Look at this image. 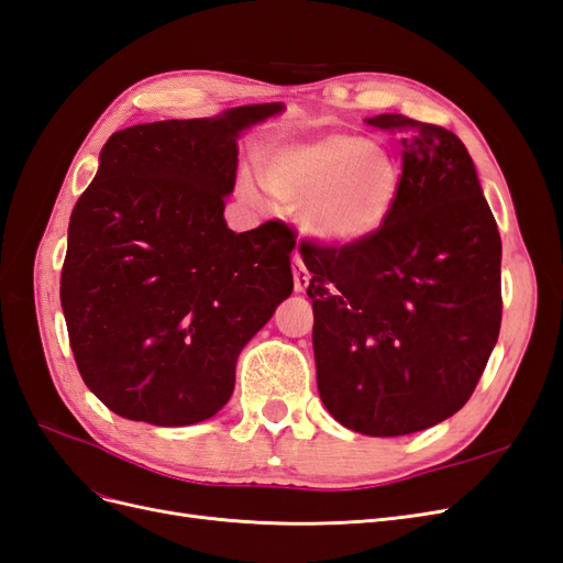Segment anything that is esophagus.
<instances>
[{"instance_id":"esophagus-1","label":"esophagus","mask_w":563,"mask_h":563,"mask_svg":"<svg viewBox=\"0 0 563 563\" xmlns=\"http://www.w3.org/2000/svg\"><path fill=\"white\" fill-rule=\"evenodd\" d=\"M294 284H296L298 294H302L310 284V272H308V267H305L300 255H296V258H294Z\"/></svg>"}]
</instances>
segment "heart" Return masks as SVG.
I'll return each mask as SVG.
<instances>
[{
	"instance_id": "heart-1",
	"label": "heart",
	"mask_w": 563,
	"mask_h": 563,
	"mask_svg": "<svg viewBox=\"0 0 563 563\" xmlns=\"http://www.w3.org/2000/svg\"><path fill=\"white\" fill-rule=\"evenodd\" d=\"M267 190L302 203V228L317 240L347 246L383 230L401 187L397 159L354 133L286 143L265 162Z\"/></svg>"
}]
</instances>
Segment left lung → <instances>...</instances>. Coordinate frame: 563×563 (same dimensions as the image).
<instances>
[{
  "instance_id": "1",
  "label": "left lung",
  "mask_w": 563,
  "mask_h": 563,
  "mask_svg": "<svg viewBox=\"0 0 563 563\" xmlns=\"http://www.w3.org/2000/svg\"><path fill=\"white\" fill-rule=\"evenodd\" d=\"M366 122L404 147L395 211L364 242H302L300 255L323 406L360 434L401 437L457 413L479 383L500 333L503 244L453 131Z\"/></svg>"
}]
</instances>
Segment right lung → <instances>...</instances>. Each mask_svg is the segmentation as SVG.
Wrapping results in <instances>:
<instances>
[{
	"mask_svg": "<svg viewBox=\"0 0 563 563\" xmlns=\"http://www.w3.org/2000/svg\"><path fill=\"white\" fill-rule=\"evenodd\" d=\"M284 106L112 133L77 199L60 305L84 383L110 411L159 428L216 416L236 356L291 296L294 230L225 223L236 139Z\"/></svg>",
	"mask_w": 563,
	"mask_h": 563,
	"instance_id": "right-lung-1",
	"label": "right lung"
}]
</instances>
